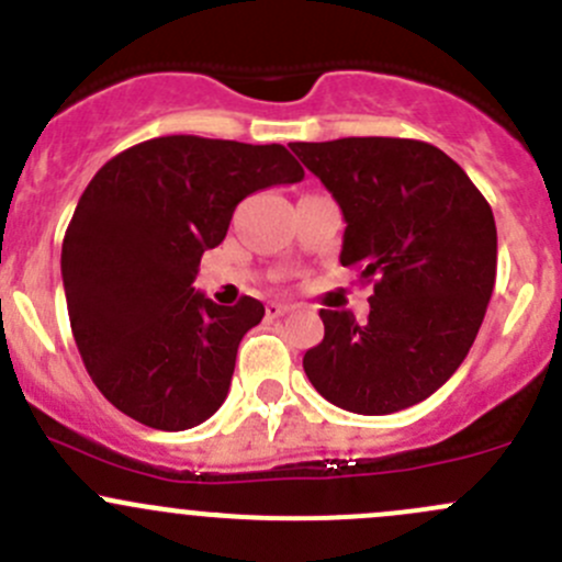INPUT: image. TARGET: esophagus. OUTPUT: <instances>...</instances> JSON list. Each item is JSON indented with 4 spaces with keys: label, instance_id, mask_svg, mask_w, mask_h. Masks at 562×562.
<instances>
[{
    "label": "esophagus",
    "instance_id": "esophagus-1",
    "mask_svg": "<svg viewBox=\"0 0 562 562\" xmlns=\"http://www.w3.org/2000/svg\"><path fill=\"white\" fill-rule=\"evenodd\" d=\"M289 311H292V305H286V303H268V316H270V319H279V316L289 314Z\"/></svg>",
    "mask_w": 562,
    "mask_h": 562
}]
</instances>
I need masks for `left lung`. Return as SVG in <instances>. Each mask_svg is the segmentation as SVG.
<instances>
[{
    "instance_id": "1",
    "label": "left lung",
    "mask_w": 562,
    "mask_h": 562,
    "mask_svg": "<svg viewBox=\"0 0 562 562\" xmlns=\"http://www.w3.org/2000/svg\"><path fill=\"white\" fill-rule=\"evenodd\" d=\"M341 207V265L374 283L369 319L322 308L311 385L336 407L391 415L429 398L468 358L497 276L483 193L442 149L415 138L294 142Z\"/></svg>"
}]
</instances>
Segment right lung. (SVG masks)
<instances>
[{
	"label": "right lung",
	"mask_w": 562,
	"mask_h": 562,
	"mask_svg": "<svg viewBox=\"0 0 562 562\" xmlns=\"http://www.w3.org/2000/svg\"><path fill=\"white\" fill-rule=\"evenodd\" d=\"M303 180L281 144L160 136L114 155L81 193L63 243L76 347L98 391L149 429L182 431L224 404L237 347L265 305L191 286L251 193Z\"/></svg>",
	"instance_id": "right-lung-1"
}]
</instances>
